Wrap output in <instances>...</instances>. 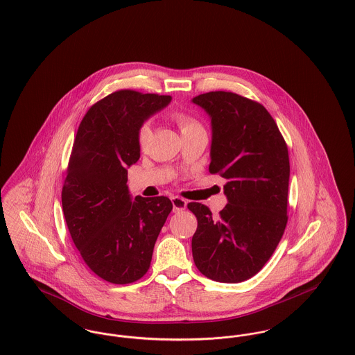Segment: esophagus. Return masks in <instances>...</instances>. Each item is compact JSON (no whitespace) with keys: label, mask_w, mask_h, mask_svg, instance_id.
I'll list each match as a JSON object with an SVG mask.
<instances>
[{"label":"esophagus","mask_w":355,"mask_h":355,"mask_svg":"<svg viewBox=\"0 0 355 355\" xmlns=\"http://www.w3.org/2000/svg\"><path fill=\"white\" fill-rule=\"evenodd\" d=\"M171 204H173V210L174 211H181L184 209L187 208V200L181 198V197H171Z\"/></svg>","instance_id":"1"}]
</instances>
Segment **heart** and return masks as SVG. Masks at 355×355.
Returning a JSON list of instances; mask_svg holds the SVG:
<instances>
[{
    "mask_svg": "<svg viewBox=\"0 0 355 355\" xmlns=\"http://www.w3.org/2000/svg\"><path fill=\"white\" fill-rule=\"evenodd\" d=\"M173 118L177 122V125H180L182 132L193 128V127L200 125V123L194 118H191L190 115L185 114V112H181V111L173 112ZM150 132H151V127H150V123H147V122L142 123L141 127L138 128V142H139L141 146H144L146 144L147 139L150 137Z\"/></svg>",
    "mask_w": 355,
    "mask_h": 355,
    "instance_id": "1",
    "label": "heart"
}]
</instances>
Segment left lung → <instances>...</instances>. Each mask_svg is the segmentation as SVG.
I'll use <instances>...</instances> for the list:
<instances>
[{
	"instance_id": "left-lung-1",
	"label": "left lung",
	"mask_w": 355,
	"mask_h": 355,
	"mask_svg": "<svg viewBox=\"0 0 355 355\" xmlns=\"http://www.w3.org/2000/svg\"><path fill=\"white\" fill-rule=\"evenodd\" d=\"M211 118V174L225 178L228 204L213 217L189 202L197 217L191 252L198 271L220 283H240L270 260L288 216L287 144L266 107L234 92L211 91L193 98Z\"/></svg>"
}]
</instances>
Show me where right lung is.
<instances>
[{
    "instance_id": "add662e5",
    "label": "right lung",
    "mask_w": 355,
    "mask_h": 355,
    "mask_svg": "<svg viewBox=\"0 0 355 355\" xmlns=\"http://www.w3.org/2000/svg\"><path fill=\"white\" fill-rule=\"evenodd\" d=\"M168 95L119 89L85 112L62 190L65 223L88 268L112 284L139 280L173 209L164 197H135L127 167L141 157L138 128L166 107Z\"/></svg>"
}]
</instances>
